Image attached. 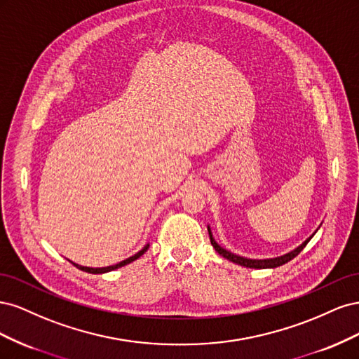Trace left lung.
<instances>
[{
  "instance_id": "left-lung-1",
  "label": "left lung",
  "mask_w": 359,
  "mask_h": 359,
  "mask_svg": "<svg viewBox=\"0 0 359 359\" xmlns=\"http://www.w3.org/2000/svg\"><path fill=\"white\" fill-rule=\"evenodd\" d=\"M208 233H210V240H211L212 247L215 248V252L219 253L220 256H223L224 259L231 260V262H233V264H236V265L245 266V268L265 269V268H277V266H281V265L287 264L289 260H292L293 257H297V256L302 252L304 247H306V245L309 244V241L311 240L313 235L316 233V232H314L310 238H307V240L304 241L301 245H298L295 250H292V252H289V253H286V255H283V256L271 257V259H248V257H243V256H240V255H235V253L229 252V250H226V248H223L222 245H219V243H217V241L214 240V236H212V232H211V227H210V226H208Z\"/></svg>"
}]
</instances>
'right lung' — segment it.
<instances>
[{"label": "right lung", "mask_w": 359, "mask_h": 359, "mask_svg": "<svg viewBox=\"0 0 359 359\" xmlns=\"http://www.w3.org/2000/svg\"><path fill=\"white\" fill-rule=\"evenodd\" d=\"M149 248V244H147L142 250H139V252L136 253V255H133V256H130L128 259H126V260H121V262L119 264H115V265H111V266H103V268H90V266H82V265H78V264H74V262H70L76 266V268H79L81 271H85V273H90V274H104V273H109V271H114V269H118V268H121V266H124V265H127V264H130V262H133V260H136V259H139L140 256H142L147 250Z\"/></svg>", "instance_id": "add662e5"}]
</instances>
